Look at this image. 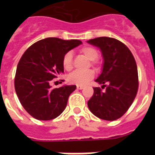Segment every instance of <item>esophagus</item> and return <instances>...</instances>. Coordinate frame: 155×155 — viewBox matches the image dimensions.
Masks as SVG:
<instances>
[{
  "mask_svg": "<svg viewBox=\"0 0 155 155\" xmlns=\"http://www.w3.org/2000/svg\"><path fill=\"white\" fill-rule=\"evenodd\" d=\"M77 88H78V89H79V90H81V89H83V88H84V86H83V85H77Z\"/></svg>",
  "mask_w": 155,
  "mask_h": 155,
  "instance_id": "34e87169",
  "label": "esophagus"
}]
</instances>
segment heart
Here are the masks:
<instances>
[{"mask_svg": "<svg viewBox=\"0 0 155 155\" xmlns=\"http://www.w3.org/2000/svg\"><path fill=\"white\" fill-rule=\"evenodd\" d=\"M81 53L86 58L91 61H95L98 56L97 50L92 46H84L81 50ZM62 64L66 71H70L72 70L73 62H72V54L71 53H67L64 56ZM94 76V73L92 70H87L85 71H76L68 77V81L70 83H72V84H76L78 85H84L91 79H93Z\"/></svg>", "mask_w": 155, "mask_h": 155, "instance_id": "heart-1", "label": "heart"}]
</instances>
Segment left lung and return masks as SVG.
Instances as JSON below:
<instances>
[{"instance_id": "8db88e82", "label": "left lung", "mask_w": 155, "mask_h": 155, "mask_svg": "<svg viewBox=\"0 0 155 155\" xmlns=\"http://www.w3.org/2000/svg\"><path fill=\"white\" fill-rule=\"evenodd\" d=\"M102 53V73L95 81L102 87H93L94 94L87 106L95 116L108 121L120 118L128 110L138 89L136 61L130 50L123 42L113 38L99 37L87 41Z\"/></svg>"}]
</instances>
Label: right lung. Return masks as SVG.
Masks as SVG:
<instances>
[{
    "instance_id": "add662e5",
    "label": "right lung",
    "mask_w": 155,
    "mask_h": 155,
    "mask_svg": "<svg viewBox=\"0 0 155 155\" xmlns=\"http://www.w3.org/2000/svg\"><path fill=\"white\" fill-rule=\"evenodd\" d=\"M82 43L78 39L46 38L31 45L17 66L15 88L24 109L39 120L57 118L65 109L76 85L52 89L50 81L64 73V56Z\"/></svg>"
}]
</instances>
